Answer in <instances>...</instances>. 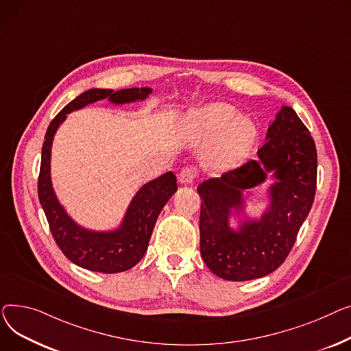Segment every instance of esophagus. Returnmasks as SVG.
I'll use <instances>...</instances> for the list:
<instances>
[{
    "mask_svg": "<svg viewBox=\"0 0 351 351\" xmlns=\"http://www.w3.org/2000/svg\"><path fill=\"white\" fill-rule=\"evenodd\" d=\"M194 178H195V171H194L191 167L182 169V170L180 171V174H178V181H180L181 184H184V185L191 184V182L194 181Z\"/></svg>",
    "mask_w": 351,
    "mask_h": 351,
    "instance_id": "esophagus-1",
    "label": "esophagus"
}]
</instances>
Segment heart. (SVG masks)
I'll return each mask as SVG.
<instances>
[{
    "instance_id": "obj_1",
    "label": "heart",
    "mask_w": 351,
    "mask_h": 351,
    "mask_svg": "<svg viewBox=\"0 0 351 351\" xmlns=\"http://www.w3.org/2000/svg\"><path fill=\"white\" fill-rule=\"evenodd\" d=\"M191 128L204 137H217L208 162L218 170L234 169L246 158L258 137L255 123L237 116L235 108L226 103H211L191 119Z\"/></svg>"
}]
</instances>
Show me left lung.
<instances>
[{"mask_svg": "<svg viewBox=\"0 0 351 351\" xmlns=\"http://www.w3.org/2000/svg\"><path fill=\"white\" fill-rule=\"evenodd\" d=\"M316 174L317 153L311 133L292 108L282 106L256 160L198 185L199 250L210 271L234 282L276 271L311 213ZM267 178L274 182L267 188V207L252 217L247 213L252 197L244 191Z\"/></svg>", "mask_w": 351, "mask_h": 351, "instance_id": "obj_1", "label": "left lung"}]
</instances>
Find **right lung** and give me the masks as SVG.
Listing matches in <instances>:
<instances>
[{
    "label": "right lung",
    "mask_w": 351,
    "mask_h": 351,
    "mask_svg": "<svg viewBox=\"0 0 351 351\" xmlns=\"http://www.w3.org/2000/svg\"><path fill=\"white\" fill-rule=\"evenodd\" d=\"M152 93L150 88H130L121 90L89 89L80 93L62 109L45 134L38 178V197L47 215L51 232L59 250L75 265L100 274H119L132 269L147 251L156 221L164 205L177 191L173 171L146 182L132 198L120 223L112 230H90L79 225L56 197L51 177V153L53 137L69 113L84 109L97 100L108 99L121 106L143 101Z\"/></svg>",
    "instance_id": "right-lung-1"
}]
</instances>
